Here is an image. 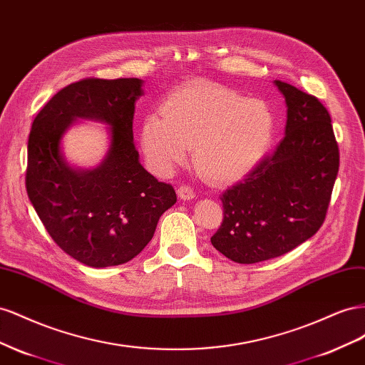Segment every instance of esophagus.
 I'll return each mask as SVG.
<instances>
[{"mask_svg": "<svg viewBox=\"0 0 365 365\" xmlns=\"http://www.w3.org/2000/svg\"><path fill=\"white\" fill-rule=\"evenodd\" d=\"M177 192H179V197L182 200H191V199H194V195H195L194 190L188 185H182Z\"/></svg>", "mask_w": 365, "mask_h": 365, "instance_id": "esophagus-1", "label": "esophagus"}]
</instances>
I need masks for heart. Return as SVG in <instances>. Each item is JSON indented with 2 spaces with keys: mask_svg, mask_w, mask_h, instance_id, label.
Here are the masks:
<instances>
[{
  "mask_svg": "<svg viewBox=\"0 0 365 365\" xmlns=\"http://www.w3.org/2000/svg\"><path fill=\"white\" fill-rule=\"evenodd\" d=\"M275 119L267 103L214 82H192L143 120L140 140L155 171L171 173L194 147L206 180L225 183L251 171L267 151Z\"/></svg>",
  "mask_w": 365,
  "mask_h": 365,
  "instance_id": "heart-1",
  "label": "heart"
}]
</instances>
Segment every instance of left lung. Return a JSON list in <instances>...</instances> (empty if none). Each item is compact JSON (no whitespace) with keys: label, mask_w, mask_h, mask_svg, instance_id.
<instances>
[{"label":"left lung","mask_w":365,"mask_h":365,"mask_svg":"<svg viewBox=\"0 0 365 365\" xmlns=\"http://www.w3.org/2000/svg\"><path fill=\"white\" fill-rule=\"evenodd\" d=\"M287 106L286 136L242 182L222 195L223 222L211 237L234 263L252 264L292 251L326 220L339 148L318 98L275 81Z\"/></svg>","instance_id":"obj_1"}]
</instances>
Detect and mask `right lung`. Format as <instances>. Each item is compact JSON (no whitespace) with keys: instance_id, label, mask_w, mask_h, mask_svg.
<instances>
[{"instance_id":"right-lung-1","label":"right lung","mask_w":365,"mask_h":365,"mask_svg":"<svg viewBox=\"0 0 365 365\" xmlns=\"http://www.w3.org/2000/svg\"><path fill=\"white\" fill-rule=\"evenodd\" d=\"M138 78H84L39 110L27 145L26 190L46 231L62 251L91 267L127 263L150 243L160 215L177 202L173 185L143 168L133 143ZM112 127L106 160L93 172L71 170L58 142L73 118Z\"/></svg>"}]
</instances>
